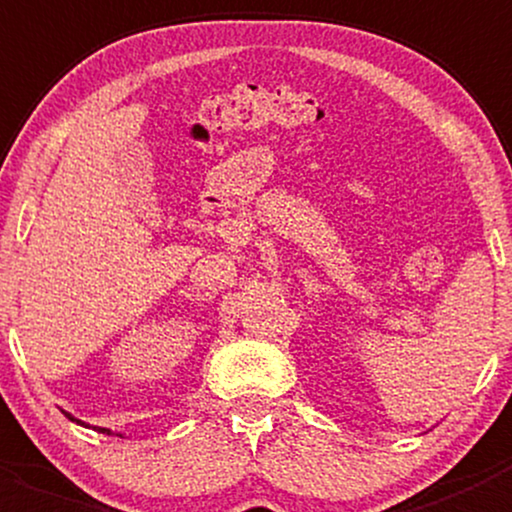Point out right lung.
Returning a JSON list of instances; mask_svg holds the SVG:
<instances>
[{"label":"right lung","instance_id":"right-lung-1","mask_svg":"<svg viewBox=\"0 0 512 512\" xmlns=\"http://www.w3.org/2000/svg\"><path fill=\"white\" fill-rule=\"evenodd\" d=\"M66 416H69V418H71V421H76V423H81V421H79V418H74V416H71V414H66ZM101 431H106V433H111V431H108V428H101Z\"/></svg>","mask_w":512,"mask_h":512}]
</instances>
